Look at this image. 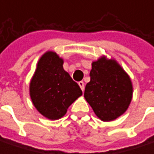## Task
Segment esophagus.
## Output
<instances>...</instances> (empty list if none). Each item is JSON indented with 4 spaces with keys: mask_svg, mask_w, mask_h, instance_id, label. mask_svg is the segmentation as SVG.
<instances>
[{
    "mask_svg": "<svg viewBox=\"0 0 154 154\" xmlns=\"http://www.w3.org/2000/svg\"><path fill=\"white\" fill-rule=\"evenodd\" d=\"M79 86L81 87V88H82V91H84V88H85V86H84V82H79Z\"/></svg>",
    "mask_w": 154,
    "mask_h": 154,
    "instance_id": "obj_1",
    "label": "esophagus"
}]
</instances>
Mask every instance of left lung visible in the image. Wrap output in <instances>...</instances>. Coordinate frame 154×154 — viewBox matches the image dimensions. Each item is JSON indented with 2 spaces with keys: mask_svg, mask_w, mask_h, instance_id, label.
<instances>
[{
  "mask_svg": "<svg viewBox=\"0 0 154 154\" xmlns=\"http://www.w3.org/2000/svg\"><path fill=\"white\" fill-rule=\"evenodd\" d=\"M84 97L103 122L122 115L130 105L133 86L128 74L115 59L103 56L92 63Z\"/></svg>",
  "mask_w": 154,
  "mask_h": 154,
  "instance_id": "left-lung-1",
  "label": "left lung"
}]
</instances>
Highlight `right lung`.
<instances>
[{
    "label": "right lung",
    "mask_w": 154,
    "mask_h": 154,
    "mask_svg": "<svg viewBox=\"0 0 154 154\" xmlns=\"http://www.w3.org/2000/svg\"><path fill=\"white\" fill-rule=\"evenodd\" d=\"M64 60L53 51L44 53L30 82V97L37 111L49 120H58L82 95L79 85L63 68Z\"/></svg>",
    "instance_id": "1"
}]
</instances>
